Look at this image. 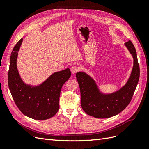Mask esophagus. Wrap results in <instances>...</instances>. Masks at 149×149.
<instances>
[{
    "instance_id": "1",
    "label": "esophagus",
    "mask_w": 149,
    "mask_h": 149,
    "mask_svg": "<svg viewBox=\"0 0 149 149\" xmlns=\"http://www.w3.org/2000/svg\"><path fill=\"white\" fill-rule=\"evenodd\" d=\"M79 67L78 66H73L71 68V71L73 74H75L76 73H77V72L79 71Z\"/></svg>"
}]
</instances>
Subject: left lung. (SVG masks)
I'll list each match as a JSON object with an SVG mask.
<instances>
[{
  "mask_svg": "<svg viewBox=\"0 0 149 149\" xmlns=\"http://www.w3.org/2000/svg\"><path fill=\"white\" fill-rule=\"evenodd\" d=\"M134 58V66L127 82L119 90L103 94L93 79L84 72L76 73L81 93V105L87 114L96 118H109L123 111L132 100L140 76L136 48L130 40L125 43Z\"/></svg>",
  "mask_w": 149,
  "mask_h": 149,
  "instance_id": "1",
  "label": "left lung"
}]
</instances>
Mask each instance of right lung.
<instances>
[{
  "instance_id": "add662e5",
  "label": "right lung",
  "mask_w": 149,
  "mask_h": 149,
  "mask_svg": "<svg viewBox=\"0 0 149 149\" xmlns=\"http://www.w3.org/2000/svg\"><path fill=\"white\" fill-rule=\"evenodd\" d=\"M23 38L11 53L8 73V84L13 100L26 116L35 120H45L59 110L61 89L71 76L69 68L56 72L40 85L32 86L24 83L17 67V59Z\"/></svg>"
}]
</instances>
